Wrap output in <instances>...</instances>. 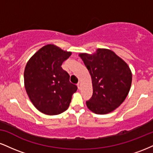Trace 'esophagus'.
Returning <instances> with one entry per match:
<instances>
[{"label": "esophagus", "mask_w": 153, "mask_h": 153, "mask_svg": "<svg viewBox=\"0 0 153 153\" xmlns=\"http://www.w3.org/2000/svg\"><path fill=\"white\" fill-rule=\"evenodd\" d=\"M77 85H78V89H80V88H81V82H78V83L77 84Z\"/></svg>", "instance_id": "esophagus-1"}]
</instances>
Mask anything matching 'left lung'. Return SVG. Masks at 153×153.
Segmentation results:
<instances>
[{
    "instance_id": "8db88e82",
    "label": "left lung",
    "mask_w": 153,
    "mask_h": 153,
    "mask_svg": "<svg viewBox=\"0 0 153 153\" xmlns=\"http://www.w3.org/2000/svg\"><path fill=\"white\" fill-rule=\"evenodd\" d=\"M90 73L93 95L86 106L96 114H106L120 106L127 98L132 74L127 63L114 52L99 48L93 54L80 53Z\"/></svg>"
}]
</instances>
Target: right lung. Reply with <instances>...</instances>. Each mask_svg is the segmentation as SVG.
<instances>
[{
    "label": "right lung",
    "instance_id": "obj_1",
    "mask_svg": "<svg viewBox=\"0 0 153 153\" xmlns=\"http://www.w3.org/2000/svg\"><path fill=\"white\" fill-rule=\"evenodd\" d=\"M54 45L39 49L26 63L24 86L29 99L42 113L57 115L68 109L78 88L70 82L62 62L71 55Z\"/></svg>",
    "mask_w": 153,
    "mask_h": 153
}]
</instances>
